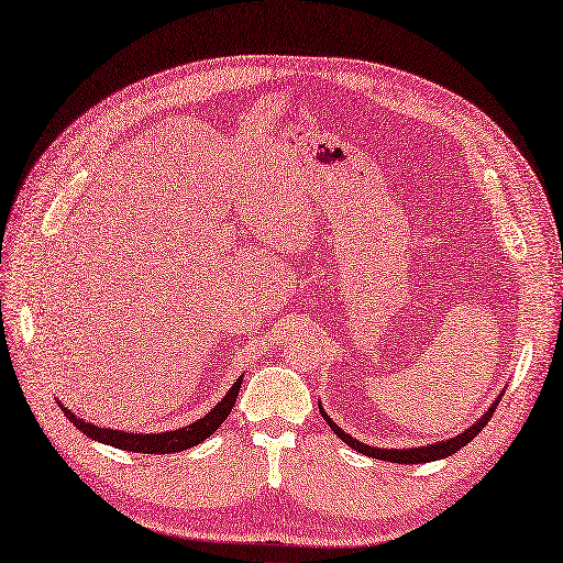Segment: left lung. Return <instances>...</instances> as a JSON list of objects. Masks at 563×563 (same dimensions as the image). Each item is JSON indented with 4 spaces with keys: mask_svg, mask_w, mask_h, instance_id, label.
<instances>
[{
    "mask_svg": "<svg viewBox=\"0 0 563 563\" xmlns=\"http://www.w3.org/2000/svg\"><path fill=\"white\" fill-rule=\"evenodd\" d=\"M503 395H505V389L496 397V401H493V404L488 406V411H486L479 420H476L474 424H470V428H467L465 432H460V434H455V437H451V439H446V441H434V444L416 446V449H378V446L362 444L360 439H354V437H350L345 430L338 428V424L329 418V413L321 408V401H319V411H321L323 420L329 422V428H331L340 439H343L350 449H354L356 453H364V455H368V457H378V460H387V463L418 465V463H432V460L449 457V455H453L455 451L463 449L465 444H470V441L486 428V422L493 418V413H496V408H498Z\"/></svg>",
    "mask_w": 563,
    "mask_h": 563,
    "instance_id": "1",
    "label": "left lung"
}]
</instances>
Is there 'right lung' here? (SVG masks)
<instances>
[{
    "label": "right lung",
    "mask_w": 563,
    "mask_h": 563,
    "mask_svg": "<svg viewBox=\"0 0 563 563\" xmlns=\"http://www.w3.org/2000/svg\"><path fill=\"white\" fill-rule=\"evenodd\" d=\"M242 380H244L242 376L236 378V383L225 391V397L220 399L207 416L190 422V424H185V428L168 430V432H150V434L139 432V434H133V432H124V430L100 428V424H91L84 418L75 416L70 408H65L60 401H58V406L63 408L65 418L70 420L79 432H84L93 441H100V444H108V446L131 451V453H157V455L178 453V451H185V449H192V446L201 444L203 439H209L220 428V424L225 422V418L230 416L232 406L236 401V395H240Z\"/></svg>",
    "instance_id": "obj_1"
}]
</instances>
